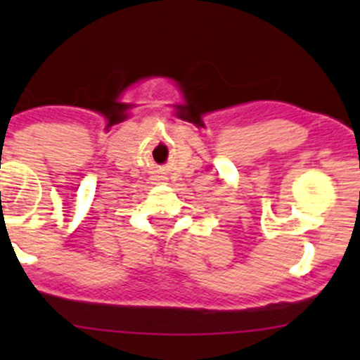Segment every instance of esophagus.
<instances>
[{
	"mask_svg": "<svg viewBox=\"0 0 360 360\" xmlns=\"http://www.w3.org/2000/svg\"><path fill=\"white\" fill-rule=\"evenodd\" d=\"M158 177H162V176H158Z\"/></svg>",
	"mask_w": 360,
	"mask_h": 360,
	"instance_id": "1",
	"label": "esophagus"
}]
</instances>
